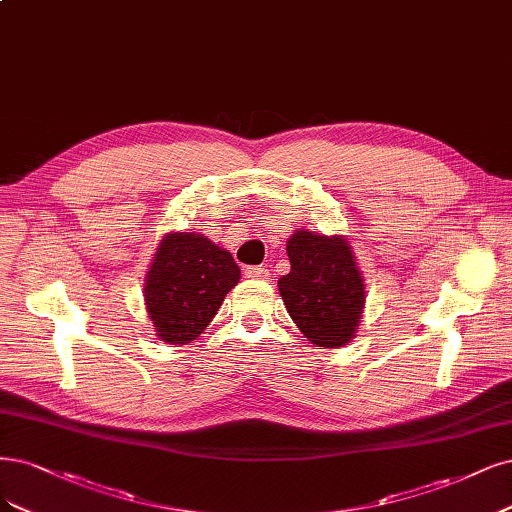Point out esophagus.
<instances>
[{
	"instance_id": "esophagus-1",
	"label": "esophagus",
	"mask_w": 512,
	"mask_h": 512,
	"mask_svg": "<svg viewBox=\"0 0 512 512\" xmlns=\"http://www.w3.org/2000/svg\"><path fill=\"white\" fill-rule=\"evenodd\" d=\"M243 273L248 279H258V281H269V277H271L267 267H245Z\"/></svg>"
}]
</instances>
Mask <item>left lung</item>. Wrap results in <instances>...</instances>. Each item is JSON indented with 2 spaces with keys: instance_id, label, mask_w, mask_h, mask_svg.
Segmentation results:
<instances>
[{
  "instance_id": "1",
  "label": "left lung",
  "mask_w": 512,
  "mask_h": 512,
  "mask_svg": "<svg viewBox=\"0 0 512 512\" xmlns=\"http://www.w3.org/2000/svg\"><path fill=\"white\" fill-rule=\"evenodd\" d=\"M286 252L292 269L277 288L296 328L320 349L345 347L356 337L366 303L364 277L347 237L301 228Z\"/></svg>"
}]
</instances>
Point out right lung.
<instances>
[{
    "instance_id": "1",
    "label": "right lung",
    "mask_w": 512,
    "mask_h": 512,
    "mask_svg": "<svg viewBox=\"0 0 512 512\" xmlns=\"http://www.w3.org/2000/svg\"><path fill=\"white\" fill-rule=\"evenodd\" d=\"M231 252L201 233H167L144 284L148 320L167 345H186L214 320L224 296L239 284Z\"/></svg>"
}]
</instances>
